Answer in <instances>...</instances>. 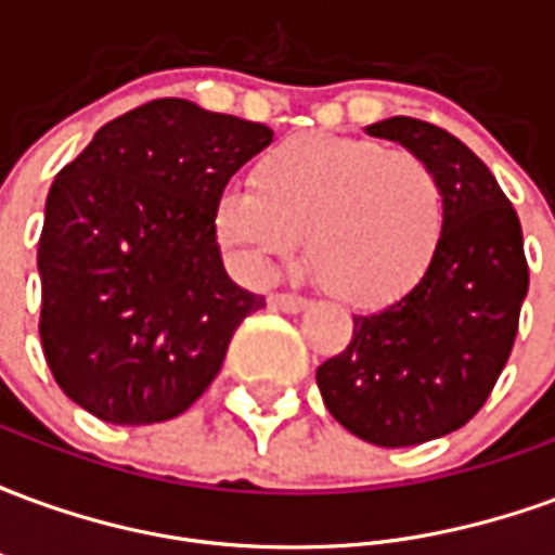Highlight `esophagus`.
Masks as SVG:
<instances>
[{
  "label": "esophagus",
  "instance_id": "1",
  "mask_svg": "<svg viewBox=\"0 0 555 555\" xmlns=\"http://www.w3.org/2000/svg\"><path fill=\"white\" fill-rule=\"evenodd\" d=\"M267 302H270V309H276V312H285V314H300L309 309V300L294 297V294H273Z\"/></svg>",
  "mask_w": 555,
  "mask_h": 555
}]
</instances>
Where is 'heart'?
I'll return each mask as SVG.
<instances>
[{
  "mask_svg": "<svg viewBox=\"0 0 555 555\" xmlns=\"http://www.w3.org/2000/svg\"><path fill=\"white\" fill-rule=\"evenodd\" d=\"M214 231L246 276L267 279L306 237V261L336 300L384 306L428 276L449 234L440 175L374 139L302 133L253 166V186L217 195Z\"/></svg>",
  "mask_w": 555,
  "mask_h": 555,
  "instance_id": "heart-1",
  "label": "heart"
}]
</instances>
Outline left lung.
Masks as SVG:
<instances>
[{"label": "left lung", "instance_id": "8db88e82", "mask_svg": "<svg viewBox=\"0 0 555 555\" xmlns=\"http://www.w3.org/2000/svg\"><path fill=\"white\" fill-rule=\"evenodd\" d=\"M365 133L404 145L440 175L449 234L416 288L353 318V338L318 369V389L350 434L401 449L452 434L488 401L514 348L529 267L512 202L461 139L408 115Z\"/></svg>", "mask_w": 555, "mask_h": 555}]
</instances>
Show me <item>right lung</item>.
Masks as SVG:
<instances>
[{
  "instance_id": "right-lung-1",
  "label": "right lung",
  "mask_w": 555,
  "mask_h": 555,
  "mask_svg": "<svg viewBox=\"0 0 555 555\" xmlns=\"http://www.w3.org/2000/svg\"><path fill=\"white\" fill-rule=\"evenodd\" d=\"M273 130L159 98L103 125L55 175L38 241L41 345L91 416L154 425L205 392L264 297L222 267L214 205Z\"/></svg>"
}]
</instances>
